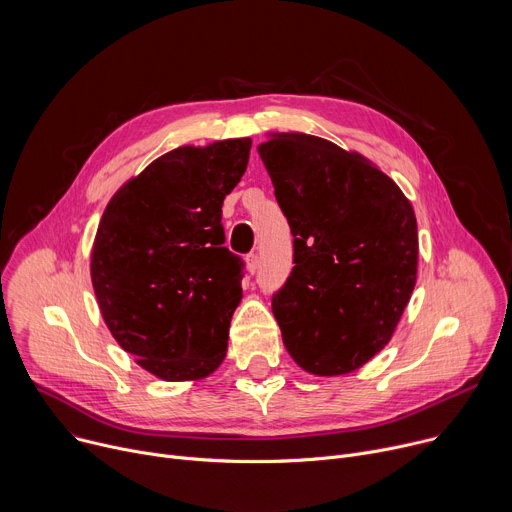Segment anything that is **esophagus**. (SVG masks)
Listing matches in <instances>:
<instances>
[{"label": "esophagus", "instance_id": "34e87169", "mask_svg": "<svg viewBox=\"0 0 512 512\" xmlns=\"http://www.w3.org/2000/svg\"><path fill=\"white\" fill-rule=\"evenodd\" d=\"M257 269H259V257H257V253H249L247 255V271L255 273Z\"/></svg>", "mask_w": 512, "mask_h": 512}]
</instances>
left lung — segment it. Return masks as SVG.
Masks as SVG:
<instances>
[{"instance_id":"left-lung-1","label":"left lung","mask_w":512,"mask_h":512,"mask_svg":"<svg viewBox=\"0 0 512 512\" xmlns=\"http://www.w3.org/2000/svg\"><path fill=\"white\" fill-rule=\"evenodd\" d=\"M259 156L294 235L273 296L283 344L316 377L360 369L391 340L417 281V221L373 162L306 133H269Z\"/></svg>"}]
</instances>
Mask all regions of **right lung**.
Returning <instances> with one entry per match:
<instances>
[{
  "label": "right lung",
  "mask_w": 512,
  "mask_h": 512,
  "mask_svg": "<svg viewBox=\"0 0 512 512\" xmlns=\"http://www.w3.org/2000/svg\"><path fill=\"white\" fill-rule=\"evenodd\" d=\"M249 152V137L182 145L127 180L101 216L91 251L101 316L162 381H200L227 356L243 261L223 247L221 218Z\"/></svg>",
  "instance_id": "right-lung-1"
}]
</instances>
